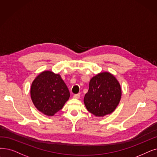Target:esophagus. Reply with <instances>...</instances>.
<instances>
[{
	"label": "esophagus",
	"mask_w": 157,
	"mask_h": 157,
	"mask_svg": "<svg viewBox=\"0 0 157 157\" xmlns=\"http://www.w3.org/2000/svg\"><path fill=\"white\" fill-rule=\"evenodd\" d=\"M80 98V95L79 94H75L73 95V98L74 99H79Z\"/></svg>",
	"instance_id": "obj_1"
}]
</instances>
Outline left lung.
<instances>
[{"instance_id":"obj_1","label":"left lung","mask_w":157,"mask_h":157,"mask_svg":"<svg viewBox=\"0 0 157 157\" xmlns=\"http://www.w3.org/2000/svg\"><path fill=\"white\" fill-rule=\"evenodd\" d=\"M121 98V89L117 80L110 73L103 72L90 79L84 103L88 112L101 117L113 112Z\"/></svg>"}]
</instances>
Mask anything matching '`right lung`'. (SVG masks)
Returning <instances> with one entry per match:
<instances>
[{
  "label": "right lung",
  "instance_id": "right-lung-1",
  "mask_svg": "<svg viewBox=\"0 0 157 157\" xmlns=\"http://www.w3.org/2000/svg\"><path fill=\"white\" fill-rule=\"evenodd\" d=\"M31 97L39 111L52 116L63 108L70 97V92L59 74L44 71L33 81Z\"/></svg>",
  "mask_w": 157,
  "mask_h": 157
}]
</instances>
